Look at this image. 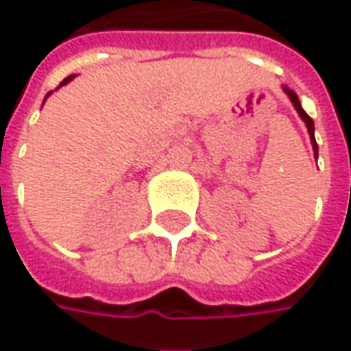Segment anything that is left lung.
<instances>
[{"label":"left lung","instance_id":"obj_1","mask_svg":"<svg viewBox=\"0 0 351 351\" xmlns=\"http://www.w3.org/2000/svg\"><path fill=\"white\" fill-rule=\"evenodd\" d=\"M284 93L288 94V98H290V100H291V104H293V108L298 110V114H300V117H302L303 121H305V125H307V131H309V137H311L313 152H315V158H317V156H319V147H317V141H315V123H313L311 117L305 114V110H303L302 104H300V98H298V94L293 93V90H290L288 86H284Z\"/></svg>","mask_w":351,"mask_h":351}]
</instances>
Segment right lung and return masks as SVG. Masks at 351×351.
<instances>
[{
  "label": "right lung",
  "mask_w": 351,
  "mask_h": 351,
  "mask_svg": "<svg viewBox=\"0 0 351 351\" xmlns=\"http://www.w3.org/2000/svg\"><path fill=\"white\" fill-rule=\"evenodd\" d=\"M73 77H75V75H69V77H67V79H63V81H61V84H67V82L71 81ZM46 98H48V94H46Z\"/></svg>",
  "instance_id": "add662e5"
}]
</instances>
